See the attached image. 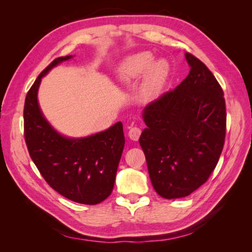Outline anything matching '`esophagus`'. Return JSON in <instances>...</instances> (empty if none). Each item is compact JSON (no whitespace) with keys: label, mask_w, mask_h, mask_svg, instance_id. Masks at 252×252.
Returning a JSON list of instances; mask_svg holds the SVG:
<instances>
[{"label":"esophagus","mask_w":252,"mask_h":252,"mask_svg":"<svg viewBox=\"0 0 252 252\" xmlns=\"http://www.w3.org/2000/svg\"><path fill=\"white\" fill-rule=\"evenodd\" d=\"M141 129L140 127H136V126H133L131 127V129L129 130V133H127V135H129V137L131 138L132 141H138V138H140V135H141Z\"/></svg>","instance_id":"obj_1"}]
</instances>
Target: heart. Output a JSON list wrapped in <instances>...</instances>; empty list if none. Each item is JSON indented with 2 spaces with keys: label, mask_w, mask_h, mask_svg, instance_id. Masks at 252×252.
Here are the masks:
<instances>
[{
  "label": "heart",
  "mask_w": 252,
  "mask_h": 252,
  "mask_svg": "<svg viewBox=\"0 0 252 252\" xmlns=\"http://www.w3.org/2000/svg\"><path fill=\"white\" fill-rule=\"evenodd\" d=\"M142 77L140 94L144 99H152L161 92L168 76V67L163 61H154L149 52H138L127 56L117 70V81L130 84Z\"/></svg>",
  "instance_id": "heart-1"
}]
</instances>
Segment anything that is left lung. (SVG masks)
<instances>
[{
	"mask_svg": "<svg viewBox=\"0 0 252 252\" xmlns=\"http://www.w3.org/2000/svg\"><path fill=\"white\" fill-rule=\"evenodd\" d=\"M189 76L143 110L140 145L149 178L165 199L190 195L215 170L226 130L223 91L212 72L185 53Z\"/></svg>",
	"mask_w": 252,
	"mask_h": 252,
	"instance_id": "8db88e82",
	"label": "left lung"
}]
</instances>
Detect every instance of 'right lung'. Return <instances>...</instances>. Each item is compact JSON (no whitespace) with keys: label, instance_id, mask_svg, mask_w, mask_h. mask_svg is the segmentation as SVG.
I'll return each mask as SVG.
<instances>
[{"label":"right lung","instance_id":"obj_1","mask_svg":"<svg viewBox=\"0 0 252 252\" xmlns=\"http://www.w3.org/2000/svg\"><path fill=\"white\" fill-rule=\"evenodd\" d=\"M72 58L53 61L27 93L24 108L25 140L32 161L53 189L74 202L96 205L114 189L125 147L121 122L85 137H67L46 120L37 101L41 80L52 68Z\"/></svg>","mask_w":252,"mask_h":252}]
</instances>
